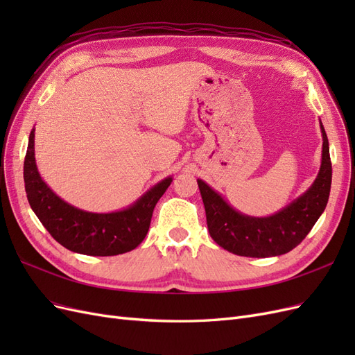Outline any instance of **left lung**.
<instances>
[{
	"mask_svg": "<svg viewBox=\"0 0 355 355\" xmlns=\"http://www.w3.org/2000/svg\"><path fill=\"white\" fill-rule=\"evenodd\" d=\"M323 149L315 180L302 196L270 216H249L234 209L218 191L197 179L210 237L225 250L245 257L280 256L302 241L324 211L331 185L327 135L320 121Z\"/></svg>",
	"mask_w": 355,
	"mask_h": 355,
	"instance_id": "obj_1",
	"label": "left lung"
}]
</instances>
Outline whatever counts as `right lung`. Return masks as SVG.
<instances>
[{"label":"right lung","mask_w":355,"mask_h":355,"mask_svg":"<svg viewBox=\"0 0 355 355\" xmlns=\"http://www.w3.org/2000/svg\"><path fill=\"white\" fill-rule=\"evenodd\" d=\"M25 191L31 209L59 244L89 256H115L130 252L146 237L153 211L173 178L167 176L125 209L94 213L62 200L42 180L35 163V128L28 141L24 164Z\"/></svg>","instance_id":"right-lung-1"}]
</instances>
